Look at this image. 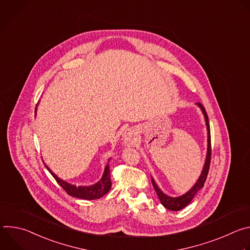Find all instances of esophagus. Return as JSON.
Masks as SVG:
<instances>
[{
	"label": "esophagus",
	"instance_id": "obj_1",
	"mask_svg": "<svg viewBox=\"0 0 250 250\" xmlns=\"http://www.w3.org/2000/svg\"><path fill=\"white\" fill-rule=\"evenodd\" d=\"M134 136H135L134 130H133V129H128V130H126V131L125 132V134H124V139H125V141H126V142H130V141L133 140Z\"/></svg>",
	"mask_w": 250,
	"mask_h": 250
}]
</instances>
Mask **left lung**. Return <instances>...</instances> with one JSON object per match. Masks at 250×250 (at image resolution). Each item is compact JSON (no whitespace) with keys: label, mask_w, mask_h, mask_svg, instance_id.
Instances as JSON below:
<instances>
[{"label":"left lung","mask_w":250,"mask_h":250,"mask_svg":"<svg viewBox=\"0 0 250 250\" xmlns=\"http://www.w3.org/2000/svg\"><path fill=\"white\" fill-rule=\"evenodd\" d=\"M203 114H204V117H205V121H206V125H207V129H208V151H207V156H206V161H205V165H204V168H203V171L201 173V176L199 177L198 181L196 182V184L192 187L191 190H189L186 194L180 196V197H176V198H173V197H169L167 195H165L159 188L158 186L156 185V183L154 182L153 178H151V181H152V185H153V188L161 202V204L168 209L170 210H180L182 209L183 208H185L186 206H188L190 204V202L193 200V198L195 197V195L197 194V192L204 187V184L206 182V179H207V176H208V170H209V164H210V157H211V147H210V130H209V124H208V115L206 113V110L203 106V104L201 103H198L197 104Z\"/></svg>","instance_id":"8db88e82"}]
</instances>
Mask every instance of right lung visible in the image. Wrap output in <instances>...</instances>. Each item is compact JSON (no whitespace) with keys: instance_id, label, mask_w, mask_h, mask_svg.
<instances>
[{"instance_id":"obj_1","label":"right lung","mask_w":250,"mask_h":250,"mask_svg":"<svg viewBox=\"0 0 250 250\" xmlns=\"http://www.w3.org/2000/svg\"><path fill=\"white\" fill-rule=\"evenodd\" d=\"M47 170L51 173L54 179L57 181V183L63 188V190L70 196L83 199V200H96L100 199L101 197L104 196L106 193H108L111 190L112 187V182H111V176H110V168L109 164H106L104 167V171L103 174V177L101 178V180L92 185V186H75V185H71L62 179H60L59 177H57L48 167L46 164H44Z\"/></svg>"}]
</instances>
